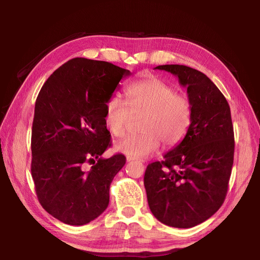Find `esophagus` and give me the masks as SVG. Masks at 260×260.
Returning <instances> with one entry per match:
<instances>
[{"mask_svg":"<svg viewBox=\"0 0 260 260\" xmlns=\"http://www.w3.org/2000/svg\"><path fill=\"white\" fill-rule=\"evenodd\" d=\"M127 160H128V161H133V160H136V159L132 158V157H127ZM138 161H139L140 164H143V162H144V160H142V159H139Z\"/></svg>","mask_w":260,"mask_h":260,"instance_id":"esophagus-1","label":"esophagus"}]
</instances>
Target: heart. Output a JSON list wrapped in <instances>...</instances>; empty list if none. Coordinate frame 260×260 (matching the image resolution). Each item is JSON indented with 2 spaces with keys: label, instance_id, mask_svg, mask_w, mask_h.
<instances>
[{
  "label": "heart",
  "instance_id": "heart-1",
  "mask_svg": "<svg viewBox=\"0 0 260 260\" xmlns=\"http://www.w3.org/2000/svg\"><path fill=\"white\" fill-rule=\"evenodd\" d=\"M104 122L112 136L120 138L135 118L141 119L142 133L123 139L116 149L132 158L155 154L164 142L168 147L182 142L192 121V104L174 86L156 77L132 82L124 90V102L118 96L105 103Z\"/></svg>",
  "mask_w": 260,
  "mask_h": 260
}]
</instances>
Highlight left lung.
Instances as JSON below:
<instances>
[{
  "label": "left lung",
  "instance_id": "8db88e82",
  "mask_svg": "<svg viewBox=\"0 0 260 260\" xmlns=\"http://www.w3.org/2000/svg\"><path fill=\"white\" fill-rule=\"evenodd\" d=\"M187 88L192 121L185 138L149 164L144 175L148 206L164 224L192 228L221 207L234 156L230 106L209 78L184 65H161Z\"/></svg>",
  "mask_w": 260,
  "mask_h": 260
}]
</instances>
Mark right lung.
<instances>
[{
	"instance_id": "add662e5",
	"label": "right lung",
	"mask_w": 260,
	"mask_h": 260,
	"mask_svg": "<svg viewBox=\"0 0 260 260\" xmlns=\"http://www.w3.org/2000/svg\"><path fill=\"white\" fill-rule=\"evenodd\" d=\"M130 74L112 62L76 57L55 70L39 92L31 176L41 206L66 224L89 223L108 206L109 186L125 157H101L112 145L104 106ZM88 162L92 166L86 172Z\"/></svg>"
}]
</instances>
